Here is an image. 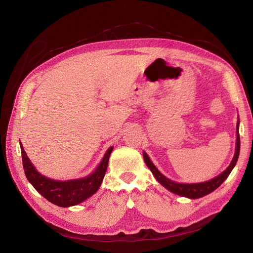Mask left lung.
<instances>
[{
    "mask_svg": "<svg viewBox=\"0 0 253 253\" xmlns=\"http://www.w3.org/2000/svg\"><path fill=\"white\" fill-rule=\"evenodd\" d=\"M239 126H240V121H237L236 125V147H235V154L232 159L231 164L229 165L227 169L219 174L216 177H214L208 181L205 182H198V183H178L175 182L169 178H167L166 176H164L162 173L158 171L157 168L154 166L151 162V159L147 155V153L143 152V159L145 165L148 166L153 175L155 176V178L158 180L160 185H163L165 188H167L171 192L180 195V196H185L188 198H200L203 197L207 194H209L213 192L214 190L217 189L221 183L225 181V179L228 177L229 174L231 173L233 170L234 166L236 165L237 159H239L240 155V148H241V140H240V133H239Z\"/></svg>",
    "mask_w": 253,
    "mask_h": 253,
    "instance_id": "1",
    "label": "left lung"
}]
</instances>
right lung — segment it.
Returning <instances> with one entry per match:
<instances>
[{"instance_id": "1", "label": "right lung", "mask_w": 253, "mask_h": 253, "mask_svg": "<svg viewBox=\"0 0 253 253\" xmlns=\"http://www.w3.org/2000/svg\"><path fill=\"white\" fill-rule=\"evenodd\" d=\"M20 147L22 152L23 168H24L28 181L48 202L59 207H65V208L78 205L97 192L103 180L106 169H108L110 155L114 148L111 147L106 151L97 169L87 177L60 181L45 177L38 172L34 165L30 163L21 142Z\"/></svg>"}]
</instances>
